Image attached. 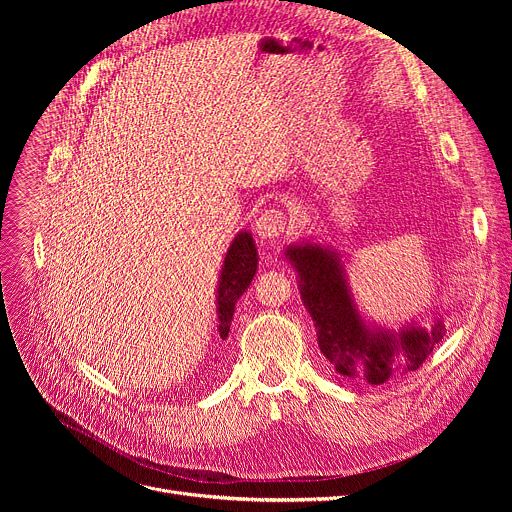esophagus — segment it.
<instances>
[{"label": "esophagus", "instance_id": "1", "mask_svg": "<svg viewBox=\"0 0 512 512\" xmlns=\"http://www.w3.org/2000/svg\"><path fill=\"white\" fill-rule=\"evenodd\" d=\"M288 228V218L282 209L270 207L259 213V218L255 220V230L259 238H276L282 236Z\"/></svg>", "mask_w": 512, "mask_h": 512}]
</instances>
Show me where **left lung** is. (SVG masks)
<instances>
[{
	"instance_id": "1",
	"label": "left lung",
	"mask_w": 512,
	"mask_h": 512,
	"mask_svg": "<svg viewBox=\"0 0 512 512\" xmlns=\"http://www.w3.org/2000/svg\"><path fill=\"white\" fill-rule=\"evenodd\" d=\"M288 259L301 276V297L317 330L319 351L344 378H363L380 386L398 373L417 371L444 338L442 319L423 330L413 324L390 332H371L348 292L344 267L334 251L319 245L290 247Z\"/></svg>"
}]
</instances>
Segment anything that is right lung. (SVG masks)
<instances>
[{
    "label": "right lung",
    "instance_id": "add662e5",
    "mask_svg": "<svg viewBox=\"0 0 512 512\" xmlns=\"http://www.w3.org/2000/svg\"><path fill=\"white\" fill-rule=\"evenodd\" d=\"M255 272H257V249H255L253 236L249 232H240L226 253L220 286H218V319H220L222 340L228 338L234 305L242 297V292L249 288Z\"/></svg>",
    "mask_w": 512,
    "mask_h": 512
}]
</instances>
